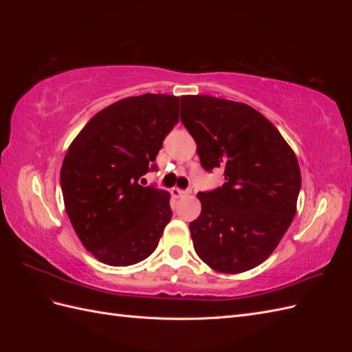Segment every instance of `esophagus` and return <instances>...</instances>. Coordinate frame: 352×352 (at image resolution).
Returning <instances> with one entry per match:
<instances>
[{
  "instance_id": "1",
  "label": "esophagus",
  "mask_w": 352,
  "mask_h": 352,
  "mask_svg": "<svg viewBox=\"0 0 352 352\" xmlns=\"http://www.w3.org/2000/svg\"><path fill=\"white\" fill-rule=\"evenodd\" d=\"M189 194V190H184V189H179V188H172V195L176 197V198H180V197H185Z\"/></svg>"
}]
</instances>
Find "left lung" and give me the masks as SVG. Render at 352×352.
Wrapping results in <instances>:
<instances>
[{
    "label": "left lung",
    "mask_w": 352,
    "mask_h": 352,
    "mask_svg": "<svg viewBox=\"0 0 352 352\" xmlns=\"http://www.w3.org/2000/svg\"><path fill=\"white\" fill-rule=\"evenodd\" d=\"M180 120L197 142L201 166L225 170L226 180L197 195L201 214L189 223L195 252L220 273L257 267L296 212L301 172L295 153L272 122L243 102L184 95Z\"/></svg>",
    "instance_id": "obj_1"
}]
</instances>
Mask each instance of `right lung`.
<instances>
[{
	"mask_svg": "<svg viewBox=\"0 0 352 352\" xmlns=\"http://www.w3.org/2000/svg\"><path fill=\"white\" fill-rule=\"evenodd\" d=\"M179 100L144 94L109 105L85 124L63 160L67 216L83 247L104 264L124 267L150 257L172 219L168 192L138 180L155 168L179 122Z\"/></svg>",
	"mask_w": 352,
	"mask_h": 352,
	"instance_id": "obj_1",
	"label": "right lung"
}]
</instances>
